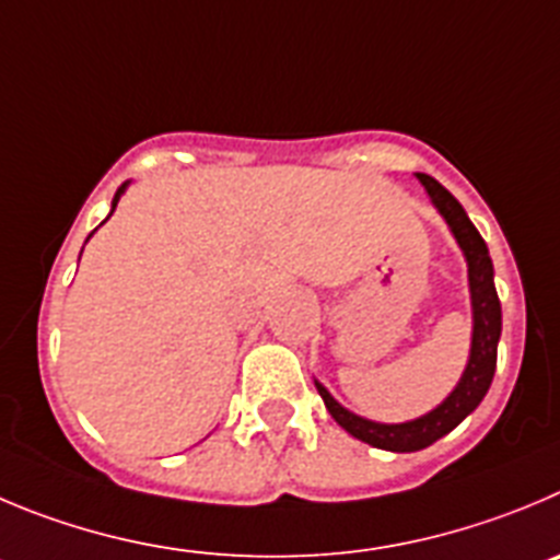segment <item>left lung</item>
Returning <instances> with one entry per match:
<instances>
[{
    "label": "left lung",
    "instance_id": "8db88e82",
    "mask_svg": "<svg viewBox=\"0 0 560 560\" xmlns=\"http://www.w3.org/2000/svg\"><path fill=\"white\" fill-rule=\"evenodd\" d=\"M417 179L425 187L428 198H431V203L436 207L439 215L445 218L447 229H451L458 248H462L464 259H467L469 304H472V342H469V359L462 378H458V384L453 386L451 395H447L436 409H431L422 417H415V420L409 422H375L368 420V417L353 415V411L345 409L339 400H334V395L320 384V381H315L328 415H331L345 431L351 433V436L362 439V442H368V445L392 453H415L433 445L436 439L451 433L458 422L467 420V417L478 409L480 400H483L486 392H489V386H492L494 368H498V342L500 331H503V312H500V298L498 290H494L492 256H489L483 237H480L478 229L472 226V221L467 218L462 203H458L445 187L439 185L433 176L417 174Z\"/></svg>",
    "mask_w": 560,
    "mask_h": 560
}]
</instances>
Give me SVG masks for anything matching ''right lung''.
<instances>
[{
  "label": "right lung",
  "mask_w": 560,
  "mask_h": 560,
  "mask_svg": "<svg viewBox=\"0 0 560 560\" xmlns=\"http://www.w3.org/2000/svg\"><path fill=\"white\" fill-rule=\"evenodd\" d=\"M127 187H129V182H124V185L118 187V192H115V198H113V209H109V215H113V212H115V207H118V201H121V196H124V192H127ZM109 215H107V218H109ZM107 218H104V221H107ZM91 237H93V234H91Z\"/></svg>",
  "instance_id": "right-lung-1"
}]
</instances>
